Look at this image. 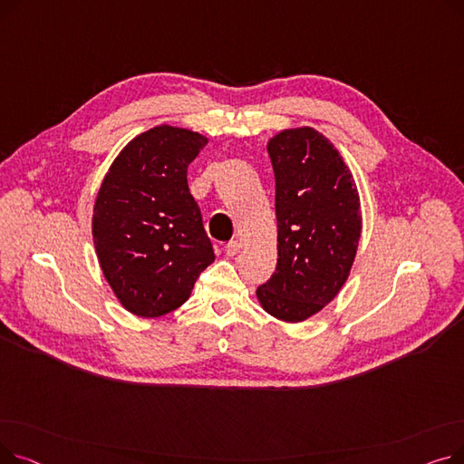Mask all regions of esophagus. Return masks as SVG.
<instances>
[{"label": "esophagus", "mask_w": 464, "mask_h": 464, "mask_svg": "<svg viewBox=\"0 0 464 464\" xmlns=\"http://www.w3.org/2000/svg\"><path fill=\"white\" fill-rule=\"evenodd\" d=\"M238 250H240V242H238V240H229L227 245H226V254H227L229 257L237 256Z\"/></svg>", "instance_id": "34e87169"}]
</instances>
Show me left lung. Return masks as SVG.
<instances>
[{"mask_svg":"<svg viewBox=\"0 0 464 464\" xmlns=\"http://www.w3.org/2000/svg\"><path fill=\"white\" fill-rule=\"evenodd\" d=\"M266 152L276 180L278 263L256 295L265 312L297 324L346 284L361 238V203L343 156L314 128L280 131Z\"/></svg>","mask_w":464,"mask_h":464,"instance_id":"1","label":"left lung"}]
</instances>
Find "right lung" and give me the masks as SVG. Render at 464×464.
Wrapping results in <instances>:
<instances>
[{
  "mask_svg": "<svg viewBox=\"0 0 464 464\" xmlns=\"http://www.w3.org/2000/svg\"><path fill=\"white\" fill-rule=\"evenodd\" d=\"M207 142L198 131L156 126L124 146L97 191V259L116 299L140 318H160L184 304L214 261L188 188V165Z\"/></svg>",
  "mask_w": 464,
  "mask_h": 464,
  "instance_id": "right-lung-1",
  "label": "right lung"
}]
</instances>
